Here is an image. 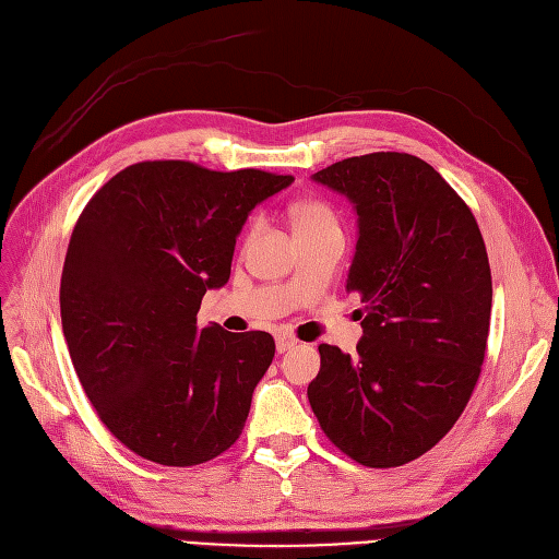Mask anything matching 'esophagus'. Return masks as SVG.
Listing matches in <instances>:
<instances>
[{
    "instance_id": "34e87169",
    "label": "esophagus",
    "mask_w": 559,
    "mask_h": 559,
    "mask_svg": "<svg viewBox=\"0 0 559 559\" xmlns=\"http://www.w3.org/2000/svg\"><path fill=\"white\" fill-rule=\"evenodd\" d=\"M297 338L295 336H290V334H278L276 336V349L278 353L283 355V353H287V349H293V347H297Z\"/></svg>"
}]
</instances>
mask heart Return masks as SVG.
Listing matches in <instances>:
<instances>
[{"label": "heart", "instance_id": "1", "mask_svg": "<svg viewBox=\"0 0 559 559\" xmlns=\"http://www.w3.org/2000/svg\"><path fill=\"white\" fill-rule=\"evenodd\" d=\"M290 218H293V225H295V233L316 230V227L336 223L334 212L329 210V204H324L320 200H299V202H295L290 206Z\"/></svg>", "mask_w": 559, "mask_h": 559}]
</instances>
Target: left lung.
Here are the masks:
<instances>
[{
	"mask_svg": "<svg viewBox=\"0 0 559 559\" xmlns=\"http://www.w3.org/2000/svg\"><path fill=\"white\" fill-rule=\"evenodd\" d=\"M355 204L347 293L364 336L349 357L322 343L308 401L332 440L366 467H399L436 447L479 380L492 281L469 206L426 160L376 152L313 175Z\"/></svg>",
	"mask_w": 559,
	"mask_h": 559,
	"instance_id": "obj_1",
	"label": "left lung"
}]
</instances>
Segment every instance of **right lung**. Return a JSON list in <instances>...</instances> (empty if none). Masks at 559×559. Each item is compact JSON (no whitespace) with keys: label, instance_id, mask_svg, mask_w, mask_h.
I'll return each mask as SVG.
<instances>
[{"label":"right lung","instance_id":"right-lung-1","mask_svg":"<svg viewBox=\"0 0 559 559\" xmlns=\"http://www.w3.org/2000/svg\"><path fill=\"white\" fill-rule=\"evenodd\" d=\"M293 179L142 160L82 210L61 272V329L96 415L138 456L191 467L241 436L274 338L200 329L198 311L230 278L253 206Z\"/></svg>","mask_w":559,"mask_h":559}]
</instances>
